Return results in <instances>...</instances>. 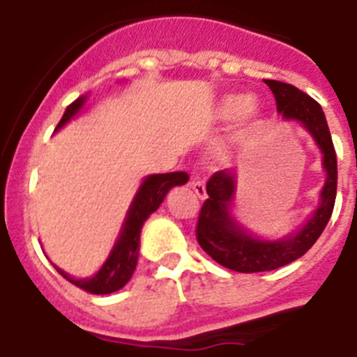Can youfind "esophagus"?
<instances>
[{
	"label": "esophagus",
	"mask_w": 357,
	"mask_h": 357,
	"mask_svg": "<svg viewBox=\"0 0 357 357\" xmlns=\"http://www.w3.org/2000/svg\"><path fill=\"white\" fill-rule=\"evenodd\" d=\"M191 188H193V191H195V193H197V197L200 198V200H206V198H207L206 181L202 178L200 173H198V172L193 173V181H191Z\"/></svg>",
	"instance_id": "obj_1"
}]
</instances>
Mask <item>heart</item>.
<instances>
[{"mask_svg": "<svg viewBox=\"0 0 357 357\" xmlns=\"http://www.w3.org/2000/svg\"><path fill=\"white\" fill-rule=\"evenodd\" d=\"M245 116V118H254L257 114V107L252 100L241 94H230L225 96L220 103V116L223 119H234L238 116Z\"/></svg>", "mask_w": 357, "mask_h": 357, "instance_id": "obj_1", "label": "heart"}]
</instances>
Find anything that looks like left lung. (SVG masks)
Wrapping results in <instances>:
<instances>
[{
    "mask_svg": "<svg viewBox=\"0 0 357 357\" xmlns=\"http://www.w3.org/2000/svg\"><path fill=\"white\" fill-rule=\"evenodd\" d=\"M264 84L272 89L277 110L282 114V118L301 121L305 130L313 135V139L324 153L321 164L327 178L320 193V206L305 222V225L296 230L295 234L268 241L252 236L230 214L236 191L234 173L225 169V172H216L211 176L207 182L209 198L204 202L198 216L197 239L200 247L216 263L241 273L270 272L302 257L317 243L331 220L334 200H336V185H338L336 151L320 103L291 84L279 80H264Z\"/></svg>",
    "mask_w": 357,
    "mask_h": 357,
    "instance_id": "8db88e82",
    "label": "left lung"
}]
</instances>
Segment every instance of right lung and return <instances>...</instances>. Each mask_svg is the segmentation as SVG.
<instances>
[{
	"instance_id": "add662e5",
	"label": "right lung",
	"mask_w": 357,
	"mask_h": 357,
	"mask_svg": "<svg viewBox=\"0 0 357 357\" xmlns=\"http://www.w3.org/2000/svg\"><path fill=\"white\" fill-rule=\"evenodd\" d=\"M85 102V96L78 98L66 109L64 116L59 121L56 128H62L73 116L77 114ZM188 173L173 172V173H159V175L146 176L141 184L139 191L135 193L134 202L128 209L123 230L116 241L114 248L110 252L109 259L103 263L100 272L89 279H73L68 273H64L61 268L56 272L61 273L71 284L78 286L80 289L93 295H107V293L118 291L130 280L135 266H137V257H139V238L141 229L153 211L159 209L162 200L166 198L168 191L175 185H182L188 182Z\"/></svg>"
}]
</instances>
